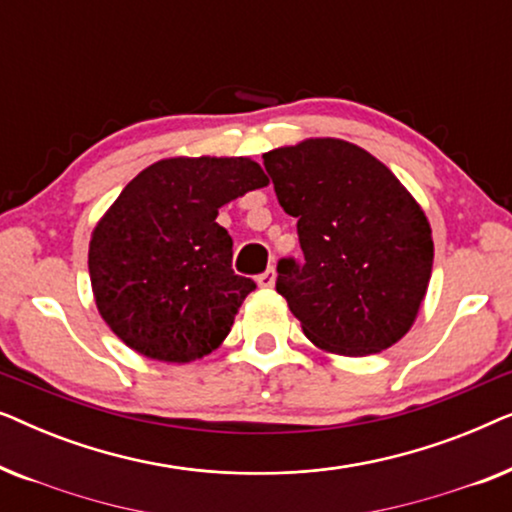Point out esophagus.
I'll return each instance as SVG.
<instances>
[{
    "label": "esophagus",
    "instance_id": "esophagus-1",
    "mask_svg": "<svg viewBox=\"0 0 512 512\" xmlns=\"http://www.w3.org/2000/svg\"><path fill=\"white\" fill-rule=\"evenodd\" d=\"M275 279H277V272H275V268H268L263 272V275H258V286H261V289H272V286H275Z\"/></svg>",
    "mask_w": 512,
    "mask_h": 512
}]
</instances>
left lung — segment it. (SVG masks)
I'll list each match as a JSON object with an SVG mask.
<instances>
[{
  "label": "left lung",
  "mask_w": 512,
  "mask_h": 512,
  "mask_svg": "<svg viewBox=\"0 0 512 512\" xmlns=\"http://www.w3.org/2000/svg\"><path fill=\"white\" fill-rule=\"evenodd\" d=\"M282 209L298 219L303 263H277L307 340L342 356L377 354L415 324L433 265L431 226L387 165L345 139L263 153Z\"/></svg>",
  "instance_id": "obj_1"
}]
</instances>
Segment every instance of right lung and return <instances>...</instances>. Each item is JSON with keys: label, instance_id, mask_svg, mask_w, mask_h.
Returning <instances> with one entry per match:
<instances>
[{"label": "right lung", "instance_id": "obj_1", "mask_svg": "<svg viewBox=\"0 0 512 512\" xmlns=\"http://www.w3.org/2000/svg\"><path fill=\"white\" fill-rule=\"evenodd\" d=\"M268 186L251 158H165L137 174L90 237L88 270L107 326L146 359L188 363L226 340L254 279L233 272L219 209Z\"/></svg>", "mask_w": 512, "mask_h": 512}]
</instances>
